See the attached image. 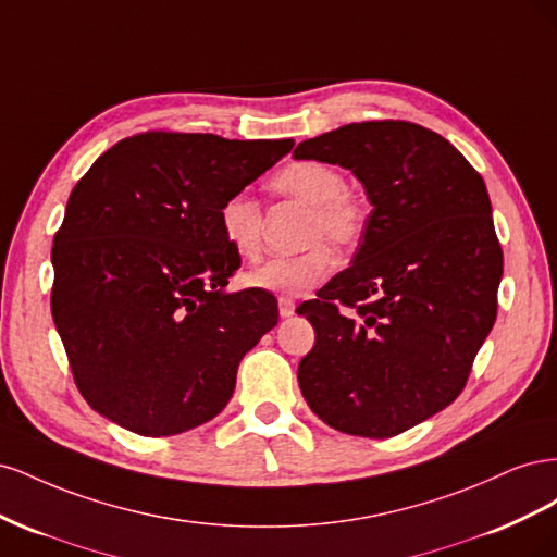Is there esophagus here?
<instances>
[{
	"mask_svg": "<svg viewBox=\"0 0 557 557\" xmlns=\"http://www.w3.org/2000/svg\"><path fill=\"white\" fill-rule=\"evenodd\" d=\"M295 301L290 297H278V315L281 318H290L295 313Z\"/></svg>",
	"mask_w": 557,
	"mask_h": 557,
	"instance_id": "34e87169",
	"label": "esophagus"
}]
</instances>
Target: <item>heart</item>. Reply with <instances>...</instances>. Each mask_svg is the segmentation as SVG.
<instances>
[{
    "mask_svg": "<svg viewBox=\"0 0 557 557\" xmlns=\"http://www.w3.org/2000/svg\"><path fill=\"white\" fill-rule=\"evenodd\" d=\"M269 188L290 197L307 207L301 242L307 246L267 260L246 274L250 288L274 293L281 297H305L323 283L332 267L336 248L358 244L364 232V209L348 193V181L339 166L320 160H297L283 166L272 178ZM218 225L225 244L244 262H256L262 252V209L258 199L246 193L230 195L218 209Z\"/></svg>",
    "mask_w": 557,
    "mask_h": 557,
    "instance_id": "obj_1",
    "label": "heart"
}]
</instances>
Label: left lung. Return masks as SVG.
Listing matches in <instances>:
<instances>
[{"label":"left lung","instance_id":"1","mask_svg":"<svg viewBox=\"0 0 557 557\" xmlns=\"http://www.w3.org/2000/svg\"><path fill=\"white\" fill-rule=\"evenodd\" d=\"M293 156L346 166L374 207L352 264L297 309L315 330L301 395L339 432H407L465 391L495 325L504 258L485 183L442 134L407 121L350 123Z\"/></svg>","mask_w":557,"mask_h":557}]
</instances>
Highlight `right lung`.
Instances as JSON below:
<instances>
[{
	"label": "right lung",
	"instance_id": "right-lung-1",
	"mask_svg": "<svg viewBox=\"0 0 557 557\" xmlns=\"http://www.w3.org/2000/svg\"><path fill=\"white\" fill-rule=\"evenodd\" d=\"M293 146L153 129L111 146L74 185L50 252V311L97 413L170 436L225 409L278 311L262 290L225 293L242 260L218 209Z\"/></svg>",
	"mask_w": 557,
	"mask_h": 557
}]
</instances>
